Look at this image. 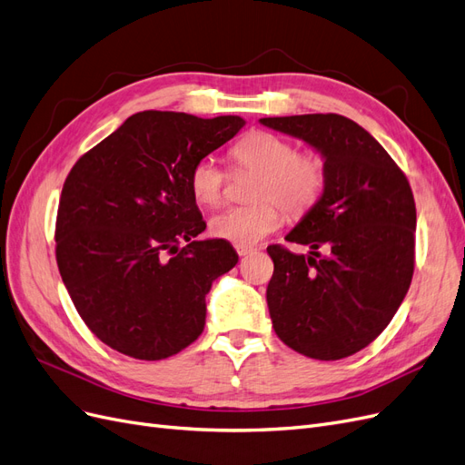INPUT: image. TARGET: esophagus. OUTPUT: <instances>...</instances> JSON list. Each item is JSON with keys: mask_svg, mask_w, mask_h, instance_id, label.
I'll return each instance as SVG.
<instances>
[{"mask_svg": "<svg viewBox=\"0 0 465 465\" xmlns=\"http://www.w3.org/2000/svg\"><path fill=\"white\" fill-rule=\"evenodd\" d=\"M235 251L239 257H245V254H251L254 249L252 247H245V245H235Z\"/></svg>", "mask_w": 465, "mask_h": 465, "instance_id": "34e87169", "label": "esophagus"}]
</instances>
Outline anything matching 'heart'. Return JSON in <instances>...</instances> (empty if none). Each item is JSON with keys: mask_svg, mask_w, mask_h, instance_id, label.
Returning <instances> with one entry per match:
<instances>
[{"mask_svg": "<svg viewBox=\"0 0 465 465\" xmlns=\"http://www.w3.org/2000/svg\"><path fill=\"white\" fill-rule=\"evenodd\" d=\"M239 168L254 170L249 206H230L214 214L208 230L218 239L251 247L272 233L282 222L280 206L290 216H303L319 203L326 185V166L321 156L299 154L297 146L268 131H252L232 148ZM191 193L197 203L216 206L223 197L226 173L213 158L194 163L189 175Z\"/></svg>", "mask_w": 465, "mask_h": 465, "instance_id": "b5f03b06", "label": "heart"}]
</instances>
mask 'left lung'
<instances>
[{
    "label": "left lung",
    "instance_id": "obj_1",
    "mask_svg": "<svg viewBox=\"0 0 465 465\" xmlns=\"http://www.w3.org/2000/svg\"><path fill=\"white\" fill-rule=\"evenodd\" d=\"M261 124L305 141L326 166L319 203L286 235L309 245V254L266 249L274 262L266 288L274 332L307 357H348L384 331L410 290L417 214L408 177L371 133L343 115Z\"/></svg>",
    "mask_w": 465,
    "mask_h": 465
}]
</instances>
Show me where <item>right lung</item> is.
Listing matches in <instances>:
<instances>
[{
  "label": "right lung",
  "instance_id": "add662e5",
  "mask_svg": "<svg viewBox=\"0 0 465 465\" xmlns=\"http://www.w3.org/2000/svg\"><path fill=\"white\" fill-rule=\"evenodd\" d=\"M243 125L239 115L139 112L69 172L57 268L81 319L112 350L158 361L204 331V297L239 257L226 239L194 242L206 223L189 175Z\"/></svg>",
  "mask_w": 465,
  "mask_h": 465
}]
</instances>
